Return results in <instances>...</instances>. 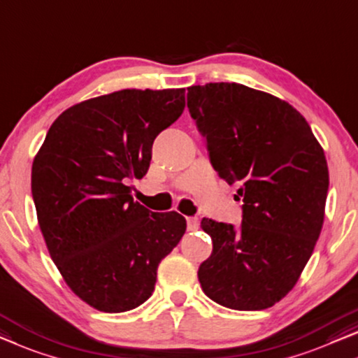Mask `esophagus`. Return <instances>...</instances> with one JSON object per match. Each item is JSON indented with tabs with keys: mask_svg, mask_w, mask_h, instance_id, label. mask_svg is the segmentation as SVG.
Segmentation results:
<instances>
[{
	"mask_svg": "<svg viewBox=\"0 0 358 358\" xmlns=\"http://www.w3.org/2000/svg\"><path fill=\"white\" fill-rule=\"evenodd\" d=\"M199 226H200L199 217H195V216L187 217V229H189V231H195V229H199Z\"/></svg>",
	"mask_w": 358,
	"mask_h": 358,
	"instance_id": "esophagus-1",
	"label": "esophagus"
}]
</instances>
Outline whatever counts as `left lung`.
Here are the masks:
<instances>
[{
    "instance_id": "1",
    "label": "left lung",
    "mask_w": 358,
    "mask_h": 358,
    "mask_svg": "<svg viewBox=\"0 0 358 358\" xmlns=\"http://www.w3.org/2000/svg\"><path fill=\"white\" fill-rule=\"evenodd\" d=\"M190 116L217 176L237 184L242 224L203 217L213 252L199 268L203 292L232 310H265L286 297L324 221L329 173L305 117L271 93L241 84L192 85Z\"/></svg>"
}]
</instances>
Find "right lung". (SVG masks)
I'll list each match as a JSON object with an SVG mask.
<instances>
[{
    "label": "right lung",
    "instance_id": "obj_1",
    "mask_svg": "<svg viewBox=\"0 0 358 358\" xmlns=\"http://www.w3.org/2000/svg\"><path fill=\"white\" fill-rule=\"evenodd\" d=\"M185 89H126L67 108L32 164V195L51 260L64 282L106 313L142 305L185 217L134 201L157 136L182 115Z\"/></svg>",
    "mask_w": 358,
    "mask_h": 358
}]
</instances>
